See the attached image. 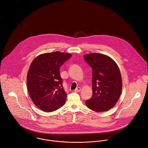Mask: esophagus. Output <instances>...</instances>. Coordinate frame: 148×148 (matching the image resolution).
<instances>
[{"mask_svg": "<svg viewBox=\"0 0 148 148\" xmlns=\"http://www.w3.org/2000/svg\"><path fill=\"white\" fill-rule=\"evenodd\" d=\"M81 88H79V87H78V88H77L76 89H75V90H74V92H80L81 91Z\"/></svg>", "mask_w": 148, "mask_h": 148, "instance_id": "obj_1", "label": "esophagus"}]
</instances>
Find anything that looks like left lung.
<instances>
[{"label": "left lung", "instance_id": "8db88e82", "mask_svg": "<svg viewBox=\"0 0 148 148\" xmlns=\"http://www.w3.org/2000/svg\"><path fill=\"white\" fill-rule=\"evenodd\" d=\"M92 69L93 95L86 106L96 112H105L117 103L122 90V79L116 62L110 56L92 53L84 55Z\"/></svg>", "mask_w": 148, "mask_h": 148}]
</instances>
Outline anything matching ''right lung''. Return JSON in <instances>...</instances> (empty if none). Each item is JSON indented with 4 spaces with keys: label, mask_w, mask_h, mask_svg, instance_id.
Returning a JSON list of instances; mask_svg holds the SVG:
<instances>
[{
    "label": "right lung",
    "mask_w": 148,
    "mask_h": 148,
    "mask_svg": "<svg viewBox=\"0 0 148 148\" xmlns=\"http://www.w3.org/2000/svg\"><path fill=\"white\" fill-rule=\"evenodd\" d=\"M71 53L56 51L42 53L32 61L27 74V88L33 103L45 112L54 111L65 103L60 67Z\"/></svg>",
    "instance_id": "add662e5"
}]
</instances>
